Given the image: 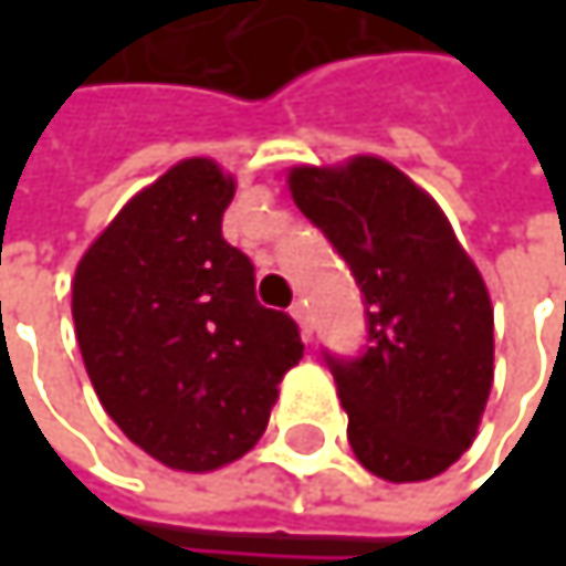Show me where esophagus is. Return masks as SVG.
I'll return each mask as SVG.
<instances>
[{"instance_id":"1","label":"esophagus","mask_w":566,"mask_h":566,"mask_svg":"<svg viewBox=\"0 0 566 566\" xmlns=\"http://www.w3.org/2000/svg\"><path fill=\"white\" fill-rule=\"evenodd\" d=\"M291 317L297 321L301 337H304V340H311V317H307V304H304V301H294V304H291Z\"/></svg>"}]
</instances>
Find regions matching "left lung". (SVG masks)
I'll use <instances>...</instances> for the list:
<instances>
[{"label":"left lung","instance_id":"left-lung-1","mask_svg":"<svg viewBox=\"0 0 566 566\" xmlns=\"http://www.w3.org/2000/svg\"><path fill=\"white\" fill-rule=\"evenodd\" d=\"M287 186L367 304V347L324 350L354 455L387 482L446 472L472 446L495 377V314L475 262L436 199L380 157L294 167Z\"/></svg>","mask_w":566,"mask_h":566}]
</instances>
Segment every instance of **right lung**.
Masks as SVG:
<instances>
[{"mask_svg": "<svg viewBox=\"0 0 566 566\" xmlns=\"http://www.w3.org/2000/svg\"><path fill=\"white\" fill-rule=\"evenodd\" d=\"M232 196V176L212 160L176 164L94 239L71 284L101 406L179 472L242 459L304 357L297 324L259 304L255 265L222 239Z\"/></svg>", "mask_w": 566, "mask_h": 566, "instance_id": "add662e5", "label": "right lung"}]
</instances>
